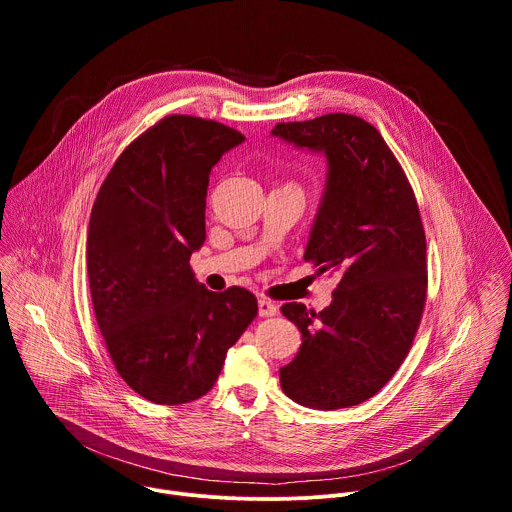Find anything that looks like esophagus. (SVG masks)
<instances>
[{
  "label": "esophagus",
  "instance_id": "1",
  "mask_svg": "<svg viewBox=\"0 0 512 512\" xmlns=\"http://www.w3.org/2000/svg\"><path fill=\"white\" fill-rule=\"evenodd\" d=\"M277 304L275 302H271V300H267V298H261L259 300V316L261 318H271V316H275L277 314Z\"/></svg>",
  "mask_w": 512,
  "mask_h": 512
}]
</instances>
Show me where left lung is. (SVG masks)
Wrapping results in <instances>:
<instances>
[{
  "mask_svg": "<svg viewBox=\"0 0 512 512\" xmlns=\"http://www.w3.org/2000/svg\"><path fill=\"white\" fill-rule=\"evenodd\" d=\"M273 135L324 152L328 180L304 259L338 275L322 312L281 306L302 348L279 371L287 397L342 409L377 395L397 373L427 298V247L413 188L369 121L328 113L277 123Z\"/></svg>",
  "mask_w": 512,
  "mask_h": 512,
  "instance_id": "8db88e82",
  "label": "left lung"
}]
</instances>
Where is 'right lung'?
I'll list each match as a JSON object with an SVG mask.
<instances>
[{"label": "right lung", "instance_id": "right-lung-1", "mask_svg": "<svg viewBox=\"0 0 512 512\" xmlns=\"http://www.w3.org/2000/svg\"><path fill=\"white\" fill-rule=\"evenodd\" d=\"M243 133L168 115L121 152L93 204L87 271L95 318L119 377L158 405L206 395L257 316L245 287L208 291L190 269L206 239L212 166Z\"/></svg>", "mask_w": 512, "mask_h": 512}]
</instances>
